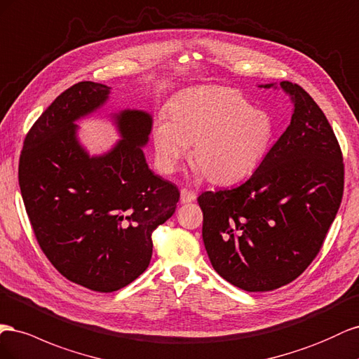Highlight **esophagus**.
Instances as JSON below:
<instances>
[{
    "instance_id": "34e87169",
    "label": "esophagus",
    "mask_w": 359,
    "mask_h": 359,
    "mask_svg": "<svg viewBox=\"0 0 359 359\" xmlns=\"http://www.w3.org/2000/svg\"><path fill=\"white\" fill-rule=\"evenodd\" d=\"M197 198V196H196V192H192V191H189V189H182L180 191V203H191V201H194Z\"/></svg>"
}]
</instances>
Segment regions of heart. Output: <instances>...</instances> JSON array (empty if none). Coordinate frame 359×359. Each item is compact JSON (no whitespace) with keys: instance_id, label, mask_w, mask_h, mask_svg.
<instances>
[{"instance_id":"b5f03b06","label":"heart","mask_w":359,"mask_h":359,"mask_svg":"<svg viewBox=\"0 0 359 359\" xmlns=\"http://www.w3.org/2000/svg\"><path fill=\"white\" fill-rule=\"evenodd\" d=\"M275 135L269 112L252 108L241 91L201 86L182 91L171 100L168 117L153 128L158 165L172 172L187 156L197 174L213 183H233L257 168Z\"/></svg>"}]
</instances>
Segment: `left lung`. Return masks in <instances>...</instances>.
Returning a JSON list of instances; mask_svg holds the SVG:
<instances>
[{"instance_id":"obj_1","label":"left lung","mask_w":359,"mask_h":359,"mask_svg":"<svg viewBox=\"0 0 359 359\" xmlns=\"http://www.w3.org/2000/svg\"><path fill=\"white\" fill-rule=\"evenodd\" d=\"M259 87H280L290 96L289 128L247 182L198 197L213 269L247 292L278 289L309 268L344 185L339 141L313 97L289 81Z\"/></svg>"}]
</instances>
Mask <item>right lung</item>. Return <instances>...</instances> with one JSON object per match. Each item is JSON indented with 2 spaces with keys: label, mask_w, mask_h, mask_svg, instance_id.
<instances>
[{
  "label": "right lung",
  "mask_w": 359,
  "mask_h": 359,
  "mask_svg": "<svg viewBox=\"0 0 359 359\" xmlns=\"http://www.w3.org/2000/svg\"><path fill=\"white\" fill-rule=\"evenodd\" d=\"M109 93L91 81L63 91L29 129L19 159L20 194L40 248L67 280L104 293L147 269L151 231L171 218L180 197L147 165L150 112H111L120 140L102 155L79 141L76 121L104 108Z\"/></svg>",
  "instance_id": "1"
}]
</instances>
